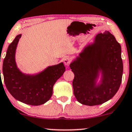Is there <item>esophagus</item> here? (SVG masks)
I'll list each match as a JSON object with an SVG mask.
<instances>
[{
    "label": "esophagus",
    "instance_id": "esophagus-1",
    "mask_svg": "<svg viewBox=\"0 0 132 132\" xmlns=\"http://www.w3.org/2000/svg\"><path fill=\"white\" fill-rule=\"evenodd\" d=\"M63 61H64V63L65 66H69L70 63H71V59L69 57H66L64 59V60H63Z\"/></svg>",
    "mask_w": 132,
    "mask_h": 132
}]
</instances>
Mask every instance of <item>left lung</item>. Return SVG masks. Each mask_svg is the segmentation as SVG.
<instances>
[{
    "instance_id": "obj_1",
    "label": "left lung",
    "mask_w": 132,
    "mask_h": 132,
    "mask_svg": "<svg viewBox=\"0 0 132 132\" xmlns=\"http://www.w3.org/2000/svg\"><path fill=\"white\" fill-rule=\"evenodd\" d=\"M70 68L74 74L72 85L77 100L86 105L102 104L116 94L121 85V47L109 31L100 33L94 44L86 47ZM99 69L103 71V83L96 87L95 79Z\"/></svg>"
}]
</instances>
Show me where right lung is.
Returning <instances> with one entry per match:
<instances>
[{
	"mask_svg": "<svg viewBox=\"0 0 132 132\" xmlns=\"http://www.w3.org/2000/svg\"><path fill=\"white\" fill-rule=\"evenodd\" d=\"M21 35L16 36L8 46L3 63L4 82L8 91L16 99L31 105H39L48 101L53 86L65 71L64 64L50 66L36 76L23 74L16 67L14 55Z\"/></svg>",
	"mask_w": 132,
	"mask_h": 132,
	"instance_id": "obj_1",
	"label": "right lung"
}]
</instances>
